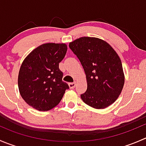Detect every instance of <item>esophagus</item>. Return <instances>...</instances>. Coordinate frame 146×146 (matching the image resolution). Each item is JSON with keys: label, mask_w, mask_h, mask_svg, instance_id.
Segmentation results:
<instances>
[{"label": "esophagus", "mask_w": 146, "mask_h": 146, "mask_svg": "<svg viewBox=\"0 0 146 146\" xmlns=\"http://www.w3.org/2000/svg\"><path fill=\"white\" fill-rule=\"evenodd\" d=\"M76 82H70V83L68 84V86H69V88H70V89H73V88L76 87Z\"/></svg>", "instance_id": "obj_1"}]
</instances>
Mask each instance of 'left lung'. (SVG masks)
I'll return each instance as SVG.
<instances>
[{"mask_svg":"<svg viewBox=\"0 0 146 146\" xmlns=\"http://www.w3.org/2000/svg\"><path fill=\"white\" fill-rule=\"evenodd\" d=\"M85 73L86 92L82 101L95 109H104L119 98L124 85L121 61L115 50L107 42L84 36L69 43Z\"/></svg>","mask_w":146,"mask_h":146,"instance_id":"left-lung-1","label":"left lung"}]
</instances>
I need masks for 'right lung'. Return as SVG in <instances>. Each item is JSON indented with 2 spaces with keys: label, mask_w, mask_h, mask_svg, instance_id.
Instances as JSON below:
<instances>
[{
  "label": "right lung",
  "mask_w": 146,
  "mask_h": 146,
  "mask_svg": "<svg viewBox=\"0 0 146 146\" xmlns=\"http://www.w3.org/2000/svg\"><path fill=\"white\" fill-rule=\"evenodd\" d=\"M67 51L66 44L46 43L31 51L20 66L18 88L27 104L39 111L51 110L69 87L63 82L59 63Z\"/></svg>",
  "instance_id": "obj_1"
}]
</instances>
